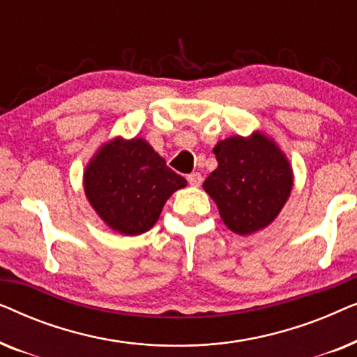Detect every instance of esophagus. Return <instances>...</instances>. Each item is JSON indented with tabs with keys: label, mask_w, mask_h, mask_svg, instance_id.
<instances>
[{
	"label": "esophagus",
	"mask_w": 357,
	"mask_h": 357,
	"mask_svg": "<svg viewBox=\"0 0 357 357\" xmlns=\"http://www.w3.org/2000/svg\"><path fill=\"white\" fill-rule=\"evenodd\" d=\"M187 180H188V183L192 185V187H199V185H202V182H203V177H202V174L193 172V174L188 175Z\"/></svg>",
	"instance_id": "34e87169"
}]
</instances>
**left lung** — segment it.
Wrapping results in <instances>:
<instances>
[{
    "label": "left lung",
    "instance_id": "obj_1",
    "mask_svg": "<svg viewBox=\"0 0 357 357\" xmlns=\"http://www.w3.org/2000/svg\"><path fill=\"white\" fill-rule=\"evenodd\" d=\"M213 153L218 169L203 188L218 204L224 224L238 236L270 226L292 190V169L284 153L260 131L219 141Z\"/></svg>",
    "mask_w": 357,
    "mask_h": 357
}]
</instances>
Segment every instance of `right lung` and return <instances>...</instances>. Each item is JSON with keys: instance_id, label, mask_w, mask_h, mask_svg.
Instances as JSON below:
<instances>
[{"instance_id": "right-lung-1", "label": "right lung", "mask_w": 357, "mask_h": 357, "mask_svg": "<svg viewBox=\"0 0 357 357\" xmlns=\"http://www.w3.org/2000/svg\"><path fill=\"white\" fill-rule=\"evenodd\" d=\"M187 180L167 167L143 138H115L84 170V192L99 218L123 236H139L158 222L170 195Z\"/></svg>"}]
</instances>
